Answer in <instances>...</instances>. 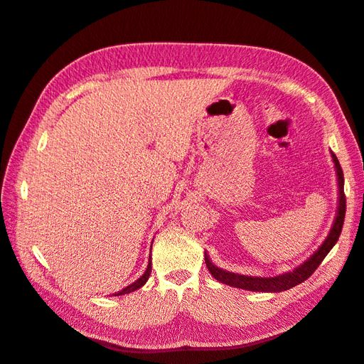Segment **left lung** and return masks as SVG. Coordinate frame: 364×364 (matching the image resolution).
I'll return each instance as SVG.
<instances>
[{
    "label": "left lung",
    "instance_id": "obj_1",
    "mask_svg": "<svg viewBox=\"0 0 364 364\" xmlns=\"http://www.w3.org/2000/svg\"><path fill=\"white\" fill-rule=\"evenodd\" d=\"M331 159L335 161V168H336V176H338V187H339V199H338V212H336V218L335 223H333L330 234L325 242L318 247L316 253L311 256L308 261L303 262L300 267H296L292 272L283 273V275L273 277V278H259V277H245L239 275V273H232V272H226L223 269H218L217 265H213L209 256L205 255V265L209 272L212 273V277L220 281V283L232 286V287H239L245 289V291H253V292H281V291H287L296 284L303 283V281L308 279L321 262L330 253V250L335 247V243L338 242L341 231H343V225H344V217H346V195H344V174H343V168H341L339 161L336 159V155L331 152Z\"/></svg>",
    "mask_w": 364,
    "mask_h": 364
}]
</instances>
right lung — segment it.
Segmentation results:
<instances>
[{
    "mask_svg": "<svg viewBox=\"0 0 364 364\" xmlns=\"http://www.w3.org/2000/svg\"><path fill=\"white\" fill-rule=\"evenodd\" d=\"M151 270H152V262L149 261V264H147V269H146V272L143 273V275H141L135 283H132V284H129L127 287H124L122 291H119V292H116L114 295H124V294H130V292H133V291H136V289H139V287H143L144 284H146V281L149 279V277H151Z\"/></svg>",
    "mask_w": 364,
    "mask_h": 364,
    "instance_id": "right-lung-1",
    "label": "right lung"
}]
</instances>
